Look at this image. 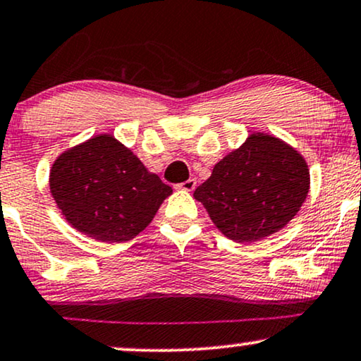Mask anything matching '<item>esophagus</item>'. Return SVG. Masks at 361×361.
Here are the masks:
<instances>
[{
    "label": "esophagus",
    "mask_w": 361,
    "mask_h": 361,
    "mask_svg": "<svg viewBox=\"0 0 361 361\" xmlns=\"http://www.w3.org/2000/svg\"><path fill=\"white\" fill-rule=\"evenodd\" d=\"M195 185H197V182H195V179H189V180L182 182V184H179L177 187H179V189H182V190L192 192V190L195 189Z\"/></svg>",
    "instance_id": "34e87169"
}]
</instances>
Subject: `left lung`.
<instances>
[{
  "mask_svg": "<svg viewBox=\"0 0 361 361\" xmlns=\"http://www.w3.org/2000/svg\"><path fill=\"white\" fill-rule=\"evenodd\" d=\"M310 189L302 154L282 139L252 133L214 166L194 192L215 227L235 242H257L282 231Z\"/></svg>",
  "mask_w": 361,
  "mask_h": 361,
  "instance_id": "8db88e82",
  "label": "left lung"
}]
</instances>
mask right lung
<instances>
[{"label": "right lung", "mask_w": 361, "mask_h": 361, "mask_svg": "<svg viewBox=\"0 0 361 361\" xmlns=\"http://www.w3.org/2000/svg\"><path fill=\"white\" fill-rule=\"evenodd\" d=\"M49 189L78 232L107 243L139 235L172 194L171 185L111 134L61 154L51 167Z\"/></svg>", "instance_id": "1"}]
</instances>
